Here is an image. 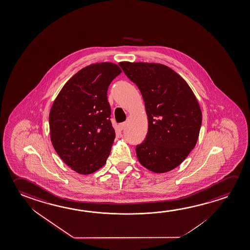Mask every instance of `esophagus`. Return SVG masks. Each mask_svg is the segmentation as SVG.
I'll use <instances>...</instances> for the list:
<instances>
[{
  "label": "esophagus",
  "mask_w": 250,
  "mask_h": 250,
  "mask_svg": "<svg viewBox=\"0 0 250 250\" xmlns=\"http://www.w3.org/2000/svg\"><path fill=\"white\" fill-rule=\"evenodd\" d=\"M125 126H126V123H125H125L119 124V129H120V130H125Z\"/></svg>",
  "instance_id": "esophagus-1"
}]
</instances>
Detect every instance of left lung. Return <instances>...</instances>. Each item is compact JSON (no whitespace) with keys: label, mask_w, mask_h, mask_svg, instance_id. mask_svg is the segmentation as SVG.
<instances>
[{"label":"left lung","mask_w":250,"mask_h":250,"mask_svg":"<svg viewBox=\"0 0 250 250\" xmlns=\"http://www.w3.org/2000/svg\"><path fill=\"white\" fill-rule=\"evenodd\" d=\"M139 87L145 102L148 132L136 147L139 163L154 173L180 166L195 148L202 111L188 83L169 66L150 62H119Z\"/></svg>","instance_id":"1"}]
</instances>
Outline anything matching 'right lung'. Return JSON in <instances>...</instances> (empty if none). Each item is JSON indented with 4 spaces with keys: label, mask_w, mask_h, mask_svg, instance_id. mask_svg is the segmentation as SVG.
Here are the masks:
<instances>
[{
    "label": "right lung",
    "mask_w": 250,
    "mask_h": 250,
    "mask_svg": "<svg viewBox=\"0 0 250 250\" xmlns=\"http://www.w3.org/2000/svg\"><path fill=\"white\" fill-rule=\"evenodd\" d=\"M121 72L111 62L87 65L70 78L52 104L51 142L75 172L92 174L106 163L116 136L108 86Z\"/></svg>",
    "instance_id": "obj_1"
}]
</instances>
